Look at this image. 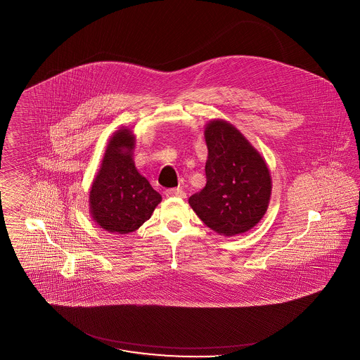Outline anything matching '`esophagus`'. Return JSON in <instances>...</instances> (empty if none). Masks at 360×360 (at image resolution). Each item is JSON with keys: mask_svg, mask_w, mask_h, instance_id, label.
Here are the masks:
<instances>
[{"mask_svg": "<svg viewBox=\"0 0 360 360\" xmlns=\"http://www.w3.org/2000/svg\"><path fill=\"white\" fill-rule=\"evenodd\" d=\"M166 197H178V198H186V193L182 188H167L165 191Z\"/></svg>", "mask_w": 360, "mask_h": 360, "instance_id": "34e87169", "label": "esophagus"}]
</instances>
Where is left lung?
I'll list each match as a JSON object with an SVG mask.
<instances>
[{
  "instance_id": "left-lung-1",
  "label": "left lung",
  "mask_w": 360,
  "mask_h": 360,
  "mask_svg": "<svg viewBox=\"0 0 360 360\" xmlns=\"http://www.w3.org/2000/svg\"><path fill=\"white\" fill-rule=\"evenodd\" d=\"M206 186L188 203L203 224L231 237L252 229L264 217L272 191L265 160L244 135L225 120L205 129Z\"/></svg>"
}]
</instances>
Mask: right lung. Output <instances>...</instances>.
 I'll return each mask as SVG.
<instances>
[{"instance_id": "obj_1", "label": "right lung", "mask_w": 360, "mask_h": 360, "mask_svg": "<svg viewBox=\"0 0 360 360\" xmlns=\"http://www.w3.org/2000/svg\"><path fill=\"white\" fill-rule=\"evenodd\" d=\"M135 136L116 131L107 144L99 173L89 190V212L104 231L127 234L139 229L162 201L132 160Z\"/></svg>"}]
</instances>
